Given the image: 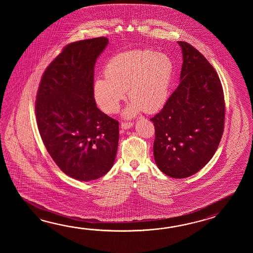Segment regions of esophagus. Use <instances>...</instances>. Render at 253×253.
Listing matches in <instances>:
<instances>
[{
  "instance_id": "obj_1",
  "label": "esophagus",
  "mask_w": 253,
  "mask_h": 253,
  "mask_svg": "<svg viewBox=\"0 0 253 253\" xmlns=\"http://www.w3.org/2000/svg\"><path fill=\"white\" fill-rule=\"evenodd\" d=\"M133 125L134 123H132V122H122L120 126H121V128L126 130V129L131 128L133 126Z\"/></svg>"
}]
</instances>
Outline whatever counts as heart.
<instances>
[{
    "instance_id": "1",
    "label": "heart",
    "mask_w": 253,
    "mask_h": 253,
    "mask_svg": "<svg viewBox=\"0 0 253 253\" xmlns=\"http://www.w3.org/2000/svg\"><path fill=\"white\" fill-rule=\"evenodd\" d=\"M174 65L166 53L152 49H133L118 54L108 60L105 78L93 84V95L103 112L117 113L126 97L131 103L126 118H133L144 109L154 113L167 103L172 85Z\"/></svg>"
}]
</instances>
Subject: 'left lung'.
Segmentation results:
<instances>
[{"label": "left lung", "mask_w": 253, "mask_h": 253, "mask_svg": "<svg viewBox=\"0 0 253 253\" xmlns=\"http://www.w3.org/2000/svg\"><path fill=\"white\" fill-rule=\"evenodd\" d=\"M180 84L150 119L156 130L154 156L162 172L186 178L199 172L217 150L225 104L219 76L205 56L185 42Z\"/></svg>", "instance_id": "left-lung-1"}]
</instances>
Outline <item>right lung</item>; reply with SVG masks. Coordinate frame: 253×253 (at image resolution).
I'll return each mask as SVG.
<instances>
[{
	"instance_id": "obj_1",
	"label": "right lung",
	"mask_w": 253,
	"mask_h": 253,
	"mask_svg": "<svg viewBox=\"0 0 253 253\" xmlns=\"http://www.w3.org/2000/svg\"><path fill=\"white\" fill-rule=\"evenodd\" d=\"M108 38L67 45L43 73L36 98L39 131L62 172L79 181L102 177L118 151L119 122L101 112L93 95L94 67Z\"/></svg>"
}]
</instances>
